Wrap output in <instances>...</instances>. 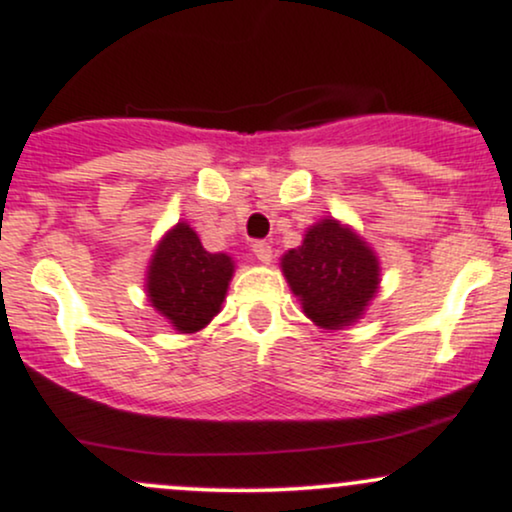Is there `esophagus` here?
Segmentation results:
<instances>
[{"label":"esophagus","mask_w":512,"mask_h":512,"mask_svg":"<svg viewBox=\"0 0 512 512\" xmlns=\"http://www.w3.org/2000/svg\"><path fill=\"white\" fill-rule=\"evenodd\" d=\"M252 252H255L257 262H262V264H269V262H272V245L264 243V240H260V243L252 245Z\"/></svg>","instance_id":"obj_1"}]
</instances>
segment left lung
Here are the masks:
<instances>
[{
  "label": "left lung",
  "mask_w": 512,
  "mask_h": 512,
  "mask_svg": "<svg viewBox=\"0 0 512 512\" xmlns=\"http://www.w3.org/2000/svg\"><path fill=\"white\" fill-rule=\"evenodd\" d=\"M281 272L305 317L320 330L356 325L380 289L375 250L332 216L313 223L303 243L281 257Z\"/></svg>",
  "instance_id": "1"
}]
</instances>
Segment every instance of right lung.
Segmentation results:
<instances>
[{"mask_svg":"<svg viewBox=\"0 0 512 512\" xmlns=\"http://www.w3.org/2000/svg\"><path fill=\"white\" fill-rule=\"evenodd\" d=\"M236 262L226 252L204 250L187 221L158 240L146 267V296L180 334H195L221 313Z\"/></svg>","mask_w":512,"mask_h":512,"instance_id":"obj_1","label":"right lung"}]
</instances>
